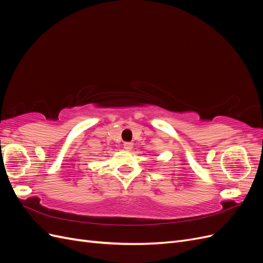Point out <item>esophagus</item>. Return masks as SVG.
I'll return each instance as SVG.
<instances>
[{
	"instance_id": "1",
	"label": "esophagus",
	"mask_w": 263,
	"mask_h": 263,
	"mask_svg": "<svg viewBox=\"0 0 263 263\" xmlns=\"http://www.w3.org/2000/svg\"><path fill=\"white\" fill-rule=\"evenodd\" d=\"M133 147H134L133 142H124V149H125V150L129 151V150L133 149Z\"/></svg>"
}]
</instances>
